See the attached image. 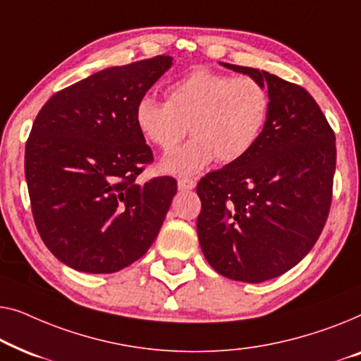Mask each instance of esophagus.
Listing matches in <instances>:
<instances>
[{"mask_svg": "<svg viewBox=\"0 0 361 361\" xmlns=\"http://www.w3.org/2000/svg\"><path fill=\"white\" fill-rule=\"evenodd\" d=\"M196 186V181L192 178H180L178 180V190L181 191H190Z\"/></svg>", "mask_w": 361, "mask_h": 361, "instance_id": "esophagus-1", "label": "esophagus"}]
</instances>
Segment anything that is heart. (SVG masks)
<instances>
[{"instance_id": "heart-1", "label": "heart", "mask_w": 361, "mask_h": 361, "mask_svg": "<svg viewBox=\"0 0 361 361\" xmlns=\"http://www.w3.org/2000/svg\"><path fill=\"white\" fill-rule=\"evenodd\" d=\"M134 116L145 140L161 150L173 149L190 129L192 139L166 155L161 169L192 175L214 159L240 160L257 145L270 116V94L252 77L197 68L169 86L166 101L142 96Z\"/></svg>"}]
</instances>
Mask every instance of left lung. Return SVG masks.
<instances>
[{
  "label": "left lung",
  "mask_w": 361,
  "mask_h": 361,
  "mask_svg": "<svg viewBox=\"0 0 361 361\" xmlns=\"http://www.w3.org/2000/svg\"><path fill=\"white\" fill-rule=\"evenodd\" d=\"M222 65L267 86L270 116L245 157L197 183V237L219 275L262 283L298 265L326 226L335 134L302 86L263 70Z\"/></svg>",
  "instance_id": "8db88e82"
}]
</instances>
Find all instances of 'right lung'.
<instances>
[{"instance_id":"obj_1","label":"right lung","mask_w":361,"mask_h":361,"mask_svg":"<svg viewBox=\"0 0 361 361\" xmlns=\"http://www.w3.org/2000/svg\"><path fill=\"white\" fill-rule=\"evenodd\" d=\"M170 67L171 57L157 55L101 70L55 93L34 121L24 157L34 222L73 270H123L159 235L176 180L135 181L154 154L134 114Z\"/></svg>"}]
</instances>
